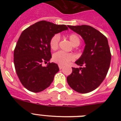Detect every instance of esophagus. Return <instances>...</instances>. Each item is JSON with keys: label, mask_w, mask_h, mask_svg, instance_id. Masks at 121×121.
<instances>
[{"label": "esophagus", "mask_w": 121, "mask_h": 121, "mask_svg": "<svg viewBox=\"0 0 121 121\" xmlns=\"http://www.w3.org/2000/svg\"><path fill=\"white\" fill-rule=\"evenodd\" d=\"M58 66H59V68L60 70H61L62 68H64V66H63L62 65H60V64H59V65Z\"/></svg>", "instance_id": "34e87169"}]
</instances>
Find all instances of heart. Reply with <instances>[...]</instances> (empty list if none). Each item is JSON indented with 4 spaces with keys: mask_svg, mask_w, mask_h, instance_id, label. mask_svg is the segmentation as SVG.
<instances>
[{
    "mask_svg": "<svg viewBox=\"0 0 121 121\" xmlns=\"http://www.w3.org/2000/svg\"><path fill=\"white\" fill-rule=\"evenodd\" d=\"M69 40L74 47L78 46L81 43L80 37L77 34L73 33L68 36ZM60 36L58 34L54 35L50 40V47L51 50H57L59 47ZM74 59V56L72 53H64L62 51H58L53 56V60L54 62L60 65H66Z\"/></svg>",
    "mask_w": 121,
    "mask_h": 121,
    "instance_id": "b5f03b06",
    "label": "heart"
}]
</instances>
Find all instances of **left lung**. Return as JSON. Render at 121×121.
<instances>
[{
  "instance_id": "left-lung-1",
  "label": "left lung",
  "mask_w": 121,
  "mask_h": 121,
  "mask_svg": "<svg viewBox=\"0 0 121 121\" xmlns=\"http://www.w3.org/2000/svg\"><path fill=\"white\" fill-rule=\"evenodd\" d=\"M81 35L85 42L83 53L75 62L80 68H73L67 82L72 89L87 93L97 88L103 82L111 62L110 50L107 37L89 25L68 26Z\"/></svg>"
}]
</instances>
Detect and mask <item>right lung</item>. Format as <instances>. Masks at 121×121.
<instances>
[{"mask_svg": "<svg viewBox=\"0 0 121 121\" xmlns=\"http://www.w3.org/2000/svg\"><path fill=\"white\" fill-rule=\"evenodd\" d=\"M68 30L65 25L42 21L23 31L14 51V64L19 80L25 88L34 93L48 88L59 70L57 64H47L51 58L50 40L57 33Z\"/></svg>", "mask_w": 121, "mask_h": 121, "instance_id": "right-lung-1", "label": "right lung"}]
</instances>
